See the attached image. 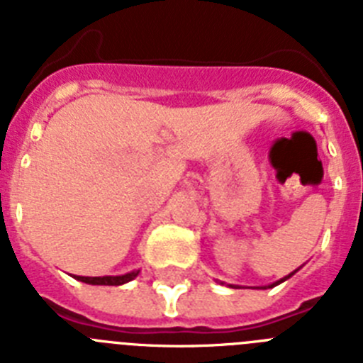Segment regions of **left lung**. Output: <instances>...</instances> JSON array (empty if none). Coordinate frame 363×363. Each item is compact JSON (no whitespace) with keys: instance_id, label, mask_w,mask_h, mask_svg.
Wrapping results in <instances>:
<instances>
[{"instance_id":"obj_1","label":"left lung","mask_w":363,"mask_h":363,"mask_svg":"<svg viewBox=\"0 0 363 363\" xmlns=\"http://www.w3.org/2000/svg\"><path fill=\"white\" fill-rule=\"evenodd\" d=\"M294 272H296V271H294ZM289 277H291V274H289ZM289 277H285V278H281V280H280V281H277V284H272V285H271V287H274V285L281 284V281H284V280H287V278H289Z\"/></svg>"}]
</instances>
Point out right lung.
<instances>
[{"label":"right lung","mask_w":363,"mask_h":363,"mask_svg":"<svg viewBox=\"0 0 363 363\" xmlns=\"http://www.w3.org/2000/svg\"><path fill=\"white\" fill-rule=\"evenodd\" d=\"M138 272L140 271H133V272H127L123 277H74L76 280L79 281H85V284H91V285H121V284H127V281L134 280L138 277Z\"/></svg>","instance_id":"right-lung-1"}]
</instances>
